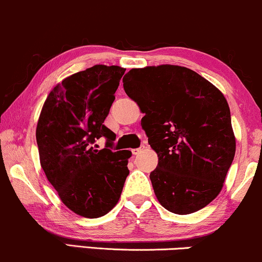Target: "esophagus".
I'll return each instance as SVG.
<instances>
[{
	"label": "esophagus",
	"mask_w": 262,
	"mask_h": 262,
	"mask_svg": "<svg viewBox=\"0 0 262 262\" xmlns=\"http://www.w3.org/2000/svg\"><path fill=\"white\" fill-rule=\"evenodd\" d=\"M145 149H146V146H145V145H141V146L138 147V149L132 150V152H133V155H139V154L143 152Z\"/></svg>",
	"instance_id": "34e87169"
}]
</instances>
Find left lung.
<instances>
[{"instance_id":"left-lung-1","label":"left lung","mask_w":262,"mask_h":262,"mask_svg":"<svg viewBox=\"0 0 262 262\" xmlns=\"http://www.w3.org/2000/svg\"><path fill=\"white\" fill-rule=\"evenodd\" d=\"M123 86L145 113L141 127L159 157L150 173L159 203L177 215L209 205L235 154L223 94L196 72L173 64L130 69Z\"/></svg>"}]
</instances>
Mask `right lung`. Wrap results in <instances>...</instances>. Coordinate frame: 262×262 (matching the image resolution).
Here are the masks:
<instances>
[{
    "label": "right lung",
    "instance_id": "add662e5",
    "mask_svg": "<svg viewBox=\"0 0 262 262\" xmlns=\"http://www.w3.org/2000/svg\"><path fill=\"white\" fill-rule=\"evenodd\" d=\"M125 69L96 64L64 78L46 97L36 125L40 165L59 199L77 215L97 219L118 203L129 174V150L111 151L103 124ZM107 138L105 149L96 140Z\"/></svg>",
    "mask_w": 262,
    "mask_h": 262
}]
</instances>
